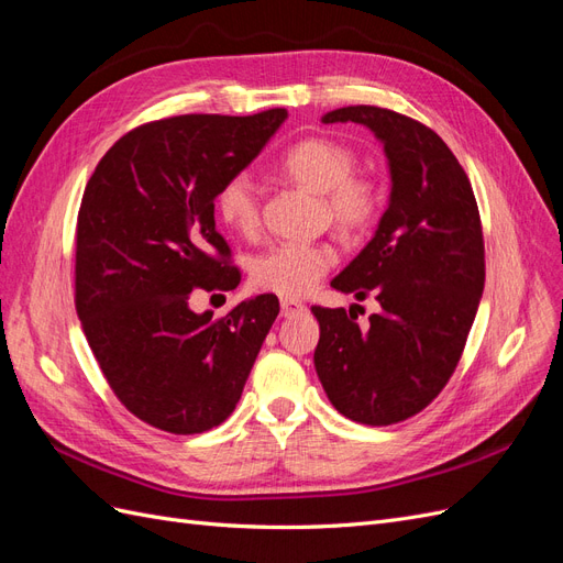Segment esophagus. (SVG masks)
Returning <instances> with one entry per match:
<instances>
[{"instance_id": "obj_1", "label": "esophagus", "mask_w": 563, "mask_h": 563, "mask_svg": "<svg viewBox=\"0 0 563 563\" xmlns=\"http://www.w3.org/2000/svg\"><path fill=\"white\" fill-rule=\"evenodd\" d=\"M305 310H308V308H305V305L298 302V300H291V298H284L282 300V317H296V314H300Z\"/></svg>"}]
</instances>
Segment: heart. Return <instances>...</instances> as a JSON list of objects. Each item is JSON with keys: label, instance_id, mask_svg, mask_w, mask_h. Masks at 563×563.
<instances>
[{"label": "heart", "instance_id": "1", "mask_svg": "<svg viewBox=\"0 0 563 563\" xmlns=\"http://www.w3.org/2000/svg\"><path fill=\"white\" fill-rule=\"evenodd\" d=\"M354 152L331 139H302L284 152V172L323 192L333 223L345 232H360L376 220L380 211V185L371 176L354 174ZM218 218L242 236L258 234L261 190L255 180L240 172L230 176L213 199ZM335 265V251L323 242H282L255 255L251 279L263 291L284 298L310 294L317 282Z\"/></svg>", "mask_w": 563, "mask_h": 563}]
</instances>
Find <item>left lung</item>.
I'll list each match as a JSON object with an SVG mask.
<instances>
[{"instance_id": "left-lung-1", "label": "left lung", "mask_w": 563, "mask_h": 563, "mask_svg": "<svg viewBox=\"0 0 563 563\" xmlns=\"http://www.w3.org/2000/svg\"><path fill=\"white\" fill-rule=\"evenodd\" d=\"M321 122L378 135L391 195L373 240L331 282L356 300L373 296L380 312L360 329L352 310L314 305V368L345 418L395 424L430 406L463 356L486 277L479 207L449 145L416 119L350 106Z\"/></svg>"}]
</instances>
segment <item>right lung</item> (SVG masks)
Returning <instances> with one entry per match:
<instances>
[{"label": "right lung", "instance_id": "right-lung-1", "mask_svg": "<svg viewBox=\"0 0 563 563\" xmlns=\"http://www.w3.org/2000/svg\"><path fill=\"white\" fill-rule=\"evenodd\" d=\"M286 119L180 114L124 133L98 162L77 216L75 308L114 397L152 428L199 434L242 397L279 314L263 294L225 317L190 298L232 291L242 272L216 230L213 199Z\"/></svg>", "mask_w": 563, "mask_h": 563}]
</instances>
